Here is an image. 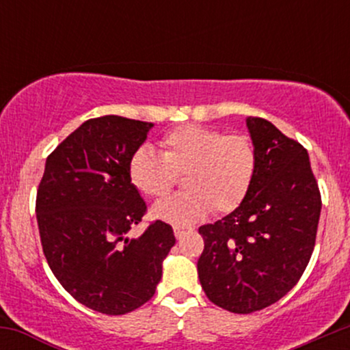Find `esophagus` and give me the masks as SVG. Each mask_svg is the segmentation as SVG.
<instances>
[{"label":"esophagus","instance_id":"1","mask_svg":"<svg viewBox=\"0 0 350 350\" xmlns=\"http://www.w3.org/2000/svg\"><path fill=\"white\" fill-rule=\"evenodd\" d=\"M186 232H187V228H184V227H174V235H176V239H180V237L186 234Z\"/></svg>","mask_w":350,"mask_h":350}]
</instances>
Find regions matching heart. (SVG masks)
Masks as SVG:
<instances>
[{"instance_id":"heart-1","label":"heart","mask_w":350,"mask_h":350,"mask_svg":"<svg viewBox=\"0 0 350 350\" xmlns=\"http://www.w3.org/2000/svg\"><path fill=\"white\" fill-rule=\"evenodd\" d=\"M161 154L139 146L128 161V178L136 191L161 199L184 176L186 191L159 200L156 219L191 226L208 212L228 214L247 199L258 166L255 143L248 135L200 124H180L159 139Z\"/></svg>"}]
</instances>
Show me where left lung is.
<instances>
[{"instance_id":"left-lung-1","label":"left lung","mask_w":350,"mask_h":350,"mask_svg":"<svg viewBox=\"0 0 350 350\" xmlns=\"http://www.w3.org/2000/svg\"><path fill=\"white\" fill-rule=\"evenodd\" d=\"M258 166L247 199L199 227L198 273L207 298L237 314L283 298L306 270L316 243L321 192L308 151L275 124L248 116Z\"/></svg>"}]
</instances>
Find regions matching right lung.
Wrapping results in <instances>:
<instances>
[{
	"mask_svg": "<svg viewBox=\"0 0 350 350\" xmlns=\"http://www.w3.org/2000/svg\"><path fill=\"white\" fill-rule=\"evenodd\" d=\"M152 123L90 118L47 156L36 214L42 252L64 290L83 306L120 316L154 295L163 260L176 243L154 220L128 239L148 207L128 178V161Z\"/></svg>",
	"mask_w": 350,
	"mask_h": 350,
	"instance_id": "add662e5",
	"label": "right lung"
}]
</instances>
